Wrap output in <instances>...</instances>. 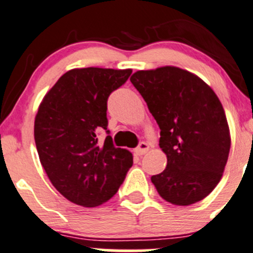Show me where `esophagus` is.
Segmentation results:
<instances>
[{
    "mask_svg": "<svg viewBox=\"0 0 253 253\" xmlns=\"http://www.w3.org/2000/svg\"><path fill=\"white\" fill-rule=\"evenodd\" d=\"M148 149H149V145H148L145 142H141L138 144V147L134 149V152H136L137 155H139V157H141V155L145 154V153L148 152Z\"/></svg>",
    "mask_w": 253,
    "mask_h": 253,
    "instance_id": "obj_1",
    "label": "esophagus"
}]
</instances>
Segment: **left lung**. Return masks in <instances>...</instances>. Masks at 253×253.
Instances as JSON below:
<instances>
[{"instance_id": "8db88e82", "label": "left lung", "mask_w": 253, "mask_h": 253, "mask_svg": "<svg viewBox=\"0 0 253 253\" xmlns=\"http://www.w3.org/2000/svg\"><path fill=\"white\" fill-rule=\"evenodd\" d=\"M131 82L159 125L168 158L164 171L152 176L158 193L175 206L200 202L220 181L230 150L220 100L200 77L172 66L138 71Z\"/></svg>"}]
</instances>
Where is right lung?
Wrapping results in <instances>:
<instances>
[{
	"label": "right lung",
	"mask_w": 253,
	"mask_h": 253,
	"mask_svg": "<svg viewBox=\"0 0 253 253\" xmlns=\"http://www.w3.org/2000/svg\"><path fill=\"white\" fill-rule=\"evenodd\" d=\"M132 70L75 68L48 90L34 122L40 163L56 190L71 202L95 207L119 191L133 164L132 154L116 148L108 129V98L126 83Z\"/></svg>",
	"instance_id": "add662e5"
}]
</instances>
